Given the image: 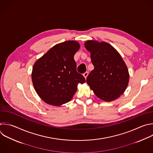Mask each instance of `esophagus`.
Instances as JSON below:
<instances>
[{
	"mask_svg": "<svg viewBox=\"0 0 153 153\" xmlns=\"http://www.w3.org/2000/svg\"><path fill=\"white\" fill-rule=\"evenodd\" d=\"M88 74H89V73L88 72V71H86V72H85L84 74H83V76L85 77V79H86V77H87V76H88Z\"/></svg>",
	"mask_w": 153,
	"mask_h": 153,
	"instance_id": "esophagus-1",
	"label": "esophagus"
}]
</instances>
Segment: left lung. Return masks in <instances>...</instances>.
I'll use <instances>...</instances> for the list:
<instances>
[{
	"label": "left lung",
	"instance_id": "1",
	"mask_svg": "<svg viewBox=\"0 0 153 153\" xmlns=\"http://www.w3.org/2000/svg\"><path fill=\"white\" fill-rule=\"evenodd\" d=\"M91 52L94 69L86 82L100 99L111 101L118 98L126 89L129 74L127 67L117 51L106 42L89 40L85 43Z\"/></svg>",
	"mask_w": 153,
	"mask_h": 153
}]
</instances>
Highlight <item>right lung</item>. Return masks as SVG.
<instances>
[{
    "label": "right lung",
    "mask_w": 153,
    "mask_h": 153,
    "mask_svg": "<svg viewBox=\"0 0 153 153\" xmlns=\"http://www.w3.org/2000/svg\"><path fill=\"white\" fill-rule=\"evenodd\" d=\"M79 48L75 41L56 44L33 65L32 83L45 103L54 106L68 103L76 92L77 85L86 82L83 75L77 73L74 59Z\"/></svg>",
    "instance_id": "add662e5"
}]
</instances>
